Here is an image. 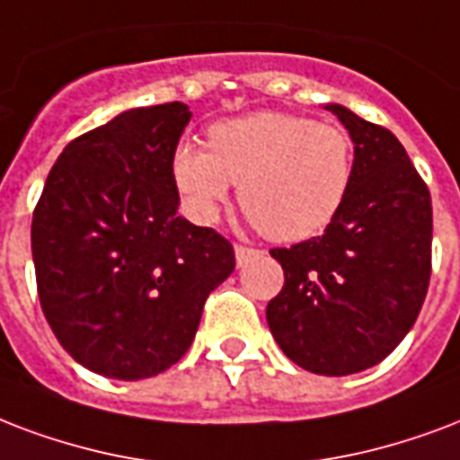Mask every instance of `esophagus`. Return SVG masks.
<instances>
[{"mask_svg": "<svg viewBox=\"0 0 460 460\" xmlns=\"http://www.w3.org/2000/svg\"><path fill=\"white\" fill-rule=\"evenodd\" d=\"M234 251H236L238 265H243V262H248V258H253V255L261 253L258 248H251V245H241V243H236V248H234Z\"/></svg>", "mask_w": 460, "mask_h": 460, "instance_id": "34e87169", "label": "esophagus"}]
</instances>
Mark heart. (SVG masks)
<instances>
[{
	"mask_svg": "<svg viewBox=\"0 0 460 460\" xmlns=\"http://www.w3.org/2000/svg\"><path fill=\"white\" fill-rule=\"evenodd\" d=\"M207 142L173 152L175 185L199 219H215L241 185L248 219L272 241L296 243L328 229L352 188L355 142L340 125L261 111L217 122Z\"/></svg>",
	"mask_w": 460,
	"mask_h": 460,
	"instance_id": "b5f03b06",
	"label": "heart"
}]
</instances>
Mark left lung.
Here are the masks:
<instances>
[{"mask_svg":"<svg viewBox=\"0 0 460 460\" xmlns=\"http://www.w3.org/2000/svg\"><path fill=\"white\" fill-rule=\"evenodd\" d=\"M355 142V175L325 229L270 255L285 287L268 325L294 364L347 376L378 364L415 325L432 277V198L391 129L328 105Z\"/></svg>","mask_w":460,"mask_h":460,"instance_id":"obj_1","label":"left lung"}]
</instances>
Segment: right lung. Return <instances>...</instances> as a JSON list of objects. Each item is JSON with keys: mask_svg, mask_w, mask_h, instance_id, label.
<instances>
[{"mask_svg": "<svg viewBox=\"0 0 460 460\" xmlns=\"http://www.w3.org/2000/svg\"><path fill=\"white\" fill-rule=\"evenodd\" d=\"M185 103L132 108L72 139L33 209L45 321L76 362L137 381L173 367L236 268L229 238L178 217Z\"/></svg>", "mask_w": 460, "mask_h": 460, "instance_id": "add662e5", "label": "right lung"}]
</instances>
